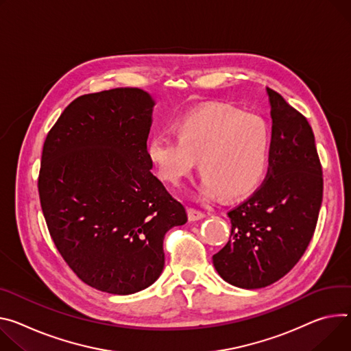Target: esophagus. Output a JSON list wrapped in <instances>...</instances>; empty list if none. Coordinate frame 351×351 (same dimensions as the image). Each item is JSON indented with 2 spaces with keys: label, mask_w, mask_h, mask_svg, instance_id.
I'll use <instances>...</instances> for the list:
<instances>
[{
  "label": "esophagus",
  "mask_w": 351,
  "mask_h": 351,
  "mask_svg": "<svg viewBox=\"0 0 351 351\" xmlns=\"http://www.w3.org/2000/svg\"><path fill=\"white\" fill-rule=\"evenodd\" d=\"M187 214H189V219H190V221H199V219H202V218L206 217V214H204L203 211L196 210V208H192V207H190V208L187 210Z\"/></svg>",
  "instance_id": "1"
}]
</instances>
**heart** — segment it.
I'll list each match as a JSON object with an SVG mask.
<instances>
[{
    "mask_svg": "<svg viewBox=\"0 0 351 351\" xmlns=\"http://www.w3.org/2000/svg\"><path fill=\"white\" fill-rule=\"evenodd\" d=\"M172 134L147 141V156L158 178L176 186L193 169L200 193L241 197L256 189L269 167L271 136L262 116L224 105H208L179 117Z\"/></svg>",
    "mask_w": 351,
    "mask_h": 351,
    "instance_id": "obj_1",
    "label": "heart"
}]
</instances>
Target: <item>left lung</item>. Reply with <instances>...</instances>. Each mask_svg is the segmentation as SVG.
<instances>
[{"instance_id": "8db88e82", "label": "left lung", "mask_w": 351, "mask_h": 351, "mask_svg": "<svg viewBox=\"0 0 351 351\" xmlns=\"http://www.w3.org/2000/svg\"><path fill=\"white\" fill-rule=\"evenodd\" d=\"M271 149L265 182L228 211L231 235L213 256L218 274L246 290L284 277L305 253L317 222L324 176L308 120L267 88Z\"/></svg>"}]
</instances>
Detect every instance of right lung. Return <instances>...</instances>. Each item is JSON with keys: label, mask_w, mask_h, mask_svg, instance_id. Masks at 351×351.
Here are the masks:
<instances>
[{"label": "right lung", "mask_w": 351, "mask_h": 351, "mask_svg": "<svg viewBox=\"0 0 351 351\" xmlns=\"http://www.w3.org/2000/svg\"><path fill=\"white\" fill-rule=\"evenodd\" d=\"M154 105L138 88L82 95L43 145L38 189L51 239L80 280L104 293L129 295L156 281L165 234L187 221L149 171Z\"/></svg>", "instance_id": "obj_1"}]
</instances>
